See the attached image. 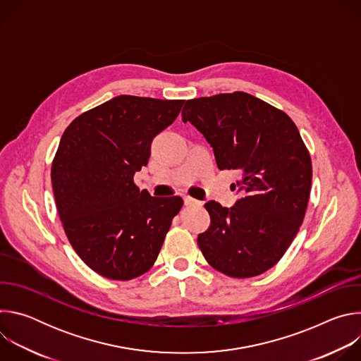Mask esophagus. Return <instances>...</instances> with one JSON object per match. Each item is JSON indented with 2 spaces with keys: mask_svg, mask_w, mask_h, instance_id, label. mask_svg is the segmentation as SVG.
Here are the masks:
<instances>
[{
  "mask_svg": "<svg viewBox=\"0 0 361 361\" xmlns=\"http://www.w3.org/2000/svg\"><path fill=\"white\" fill-rule=\"evenodd\" d=\"M184 204L185 205H201V201H198V200H195V198H192V197H190V195H185L184 197Z\"/></svg>",
  "mask_w": 361,
  "mask_h": 361,
  "instance_id": "1",
  "label": "esophagus"
}]
</instances>
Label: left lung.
<instances>
[{"label":"left lung","instance_id":"left-lung-1","mask_svg":"<svg viewBox=\"0 0 361 361\" xmlns=\"http://www.w3.org/2000/svg\"><path fill=\"white\" fill-rule=\"evenodd\" d=\"M181 116L213 147L220 170L241 173L233 207L204 204L212 219L197 238L204 259L230 277L263 274L290 247L310 197L312 159L295 124L243 91L188 99Z\"/></svg>","mask_w":361,"mask_h":361}]
</instances>
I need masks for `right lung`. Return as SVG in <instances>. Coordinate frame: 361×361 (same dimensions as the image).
Segmentation results:
<instances>
[{
	"instance_id": "add662e5",
	"label": "right lung",
	"mask_w": 361,
	"mask_h": 361,
	"mask_svg": "<svg viewBox=\"0 0 361 361\" xmlns=\"http://www.w3.org/2000/svg\"><path fill=\"white\" fill-rule=\"evenodd\" d=\"M184 99L118 95L64 131L51 167L60 220L80 259L99 276L131 280L156 263L181 197H151L134 184L151 141Z\"/></svg>"
}]
</instances>
